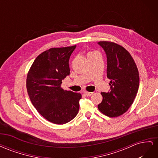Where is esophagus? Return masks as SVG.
Masks as SVG:
<instances>
[{
    "label": "esophagus",
    "mask_w": 158,
    "mask_h": 158,
    "mask_svg": "<svg viewBox=\"0 0 158 158\" xmlns=\"http://www.w3.org/2000/svg\"><path fill=\"white\" fill-rule=\"evenodd\" d=\"M93 92H84V94L85 95H87V96H92L93 95Z\"/></svg>",
    "instance_id": "esophagus-1"
}]
</instances>
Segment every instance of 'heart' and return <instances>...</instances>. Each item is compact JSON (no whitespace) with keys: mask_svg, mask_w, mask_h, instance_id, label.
I'll use <instances>...</instances> for the list:
<instances>
[{"mask_svg":"<svg viewBox=\"0 0 158 158\" xmlns=\"http://www.w3.org/2000/svg\"><path fill=\"white\" fill-rule=\"evenodd\" d=\"M91 53H93V52H91ZM91 53H89V54H91ZM89 54H88V55H89Z\"/></svg>","mask_w":158,"mask_h":158,"instance_id":"obj_1","label":"heart"}]
</instances>
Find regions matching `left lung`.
Here are the masks:
<instances>
[{
    "label": "left lung",
    "instance_id": "1",
    "mask_svg": "<svg viewBox=\"0 0 158 158\" xmlns=\"http://www.w3.org/2000/svg\"><path fill=\"white\" fill-rule=\"evenodd\" d=\"M107 55V77L111 80V91L102 92L103 100L98 107L109 117H117L128 111L139 88V73L129 52L116 43L98 42Z\"/></svg>",
    "mask_w": 158,
    "mask_h": 158
}]
</instances>
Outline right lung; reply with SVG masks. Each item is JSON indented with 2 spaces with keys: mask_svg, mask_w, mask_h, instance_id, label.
<instances>
[{
  "mask_svg": "<svg viewBox=\"0 0 158 158\" xmlns=\"http://www.w3.org/2000/svg\"><path fill=\"white\" fill-rule=\"evenodd\" d=\"M76 45L51 48L33 61L28 71L26 88L30 101L41 116L56 125L70 121L78 114L82 95L61 88L70 74L69 59Z\"/></svg>",
  "mask_w": 158,
  "mask_h": 158,
  "instance_id": "1",
  "label": "right lung"
}]
</instances>
